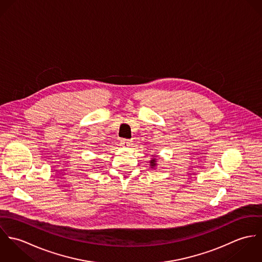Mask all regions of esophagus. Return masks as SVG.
Segmentation results:
<instances>
[{
	"label": "esophagus",
	"instance_id": "obj_1",
	"mask_svg": "<svg viewBox=\"0 0 262 262\" xmlns=\"http://www.w3.org/2000/svg\"><path fill=\"white\" fill-rule=\"evenodd\" d=\"M120 141H121V144L126 145V146H128V145L131 143L129 139H125V138H121V139H120Z\"/></svg>",
	"mask_w": 262,
	"mask_h": 262
}]
</instances>
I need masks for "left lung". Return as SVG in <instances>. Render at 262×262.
I'll list each match as a JSON object with an SVG mask.
<instances>
[{"label":"left lung","mask_w":262,"mask_h":262,"mask_svg":"<svg viewBox=\"0 0 262 262\" xmlns=\"http://www.w3.org/2000/svg\"><path fill=\"white\" fill-rule=\"evenodd\" d=\"M150 163H151V166H155V159H152L150 161Z\"/></svg>","instance_id":"obj_1"}]
</instances>
